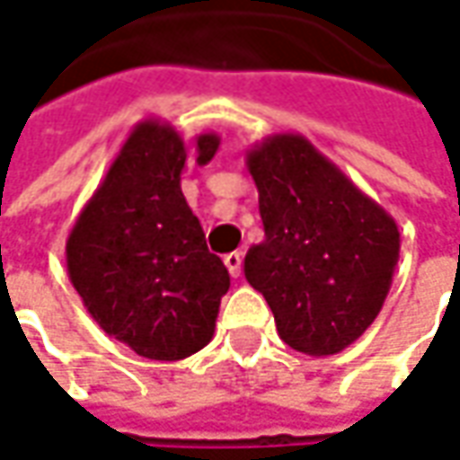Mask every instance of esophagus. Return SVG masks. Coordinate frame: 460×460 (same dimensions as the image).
I'll return each instance as SVG.
<instances>
[{"label": "esophagus", "mask_w": 460, "mask_h": 460, "mask_svg": "<svg viewBox=\"0 0 460 460\" xmlns=\"http://www.w3.org/2000/svg\"><path fill=\"white\" fill-rule=\"evenodd\" d=\"M224 265L229 268V273L234 279L242 276V255H239V252H229V255L224 257Z\"/></svg>", "instance_id": "esophagus-1"}]
</instances>
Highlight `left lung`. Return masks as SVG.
<instances>
[{
	"instance_id": "left-lung-1",
	"label": "left lung",
	"mask_w": 460,
	"mask_h": 460,
	"mask_svg": "<svg viewBox=\"0 0 460 460\" xmlns=\"http://www.w3.org/2000/svg\"><path fill=\"white\" fill-rule=\"evenodd\" d=\"M265 239L244 276L296 351L349 349L383 310L401 234L377 205L305 135L279 132L247 150Z\"/></svg>"
}]
</instances>
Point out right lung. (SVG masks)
Wrapping results in <instances>:
<instances>
[{
    "instance_id": "right-lung-1",
    "label": "right lung",
    "mask_w": 460,
    "mask_h": 460,
    "mask_svg": "<svg viewBox=\"0 0 460 460\" xmlns=\"http://www.w3.org/2000/svg\"><path fill=\"white\" fill-rule=\"evenodd\" d=\"M218 146L203 132L190 153L169 122L135 124L69 231L67 273L85 310L146 359L200 351L229 291V270L181 195L187 155L205 166Z\"/></svg>"
}]
</instances>
